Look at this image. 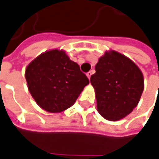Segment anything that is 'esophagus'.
<instances>
[{
    "label": "esophagus",
    "mask_w": 159,
    "mask_h": 159,
    "mask_svg": "<svg viewBox=\"0 0 159 159\" xmlns=\"http://www.w3.org/2000/svg\"><path fill=\"white\" fill-rule=\"evenodd\" d=\"M86 75H87L88 78L90 79V77H91V75H92V72H91V71H89L87 74H86Z\"/></svg>",
    "instance_id": "1"
}]
</instances>
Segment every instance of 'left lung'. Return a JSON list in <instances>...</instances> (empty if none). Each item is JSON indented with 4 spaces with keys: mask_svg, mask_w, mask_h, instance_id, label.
Segmentation results:
<instances>
[{
    "mask_svg": "<svg viewBox=\"0 0 159 159\" xmlns=\"http://www.w3.org/2000/svg\"><path fill=\"white\" fill-rule=\"evenodd\" d=\"M91 78L97 108L108 120L122 119L137 106L144 90V77L131 60L111 51L102 57Z\"/></svg>",
    "mask_w": 159,
    "mask_h": 159,
    "instance_id": "obj_1",
    "label": "left lung"
}]
</instances>
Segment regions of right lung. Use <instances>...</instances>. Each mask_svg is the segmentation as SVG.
Segmentation results:
<instances>
[{
	"mask_svg": "<svg viewBox=\"0 0 159 159\" xmlns=\"http://www.w3.org/2000/svg\"><path fill=\"white\" fill-rule=\"evenodd\" d=\"M25 78L32 97L49 112H61L75 102L89 80L79 65L63 51H48L26 68Z\"/></svg>",
	"mask_w": 159,
	"mask_h": 159,
	"instance_id": "right-lung-1",
	"label": "right lung"
}]
</instances>
